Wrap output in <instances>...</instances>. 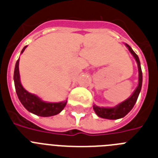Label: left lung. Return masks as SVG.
Returning <instances> with one entry per match:
<instances>
[{
	"mask_svg": "<svg viewBox=\"0 0 158 158\" xmlns=\"http://www.w3.org/2000/svg\"><path fill=\"white\" fill-rule=\"evenodd\" d=\"M126 46L128 48L129 51L130 53L133 55L135 60L137 61L138 68V86L136 88V90H134V92L133 94L130 96V98H127V100H125L124 102H121L118 105L116 106L115 107L112 108H105V107H99L97 106H93V109L94 110V112L96 114L98 115V117L106 119H118L121 118H123L124 116L127 114L129 112L132 110L134 107V104L136 103L137 99L138 98L139 93L142 89V68H141V65H140V60L138 59V56L137 54L134 52L132 48L129 46L127 44H126Z\"/></svg>",
	"mask_w": 158,
	"mask_h": 158,
	"instance_id": "1",
	"label": "left lung"
}]
</instances>
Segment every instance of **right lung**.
Wrapping results in <instances>:
<instances>
[{
  "label": "right lung",
  "mask_w": 158,
  "mask_h": 158,
  "mask_svg": "<svg viewBox=\"0 0 158 158\" xmlns=\"http://www.w3.org/2000/svg\"><path fill=\"white\" fill-rule=\"evenodd\" d=\"M25 46L22 49L21 53L26 48ZM14 84L16 92L18 96L19 100L24 106L26 110L31 113L36 114L41 117H49L53 116L62 111L65 107L67 101L60 102H44L39 97L35 94L28 92L24 87H22L20 80V73H19V60L16 61L14 70Z\"/></svg>",
  "instance_id": "add662e5"
}]
</instances>
